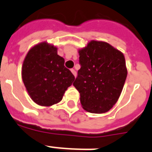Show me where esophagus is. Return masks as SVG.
Here are the masks:
<instances>
[{"label":"esophagus","mask_w":152,"mask_h":152,"mask_svg":"<svg viewBox=\"0 0 152 152\" xmlns=\"http://www.w3.org/2000/svg\"><path fill=\"white\" fill-rule=\"evenodd\" d=\"M71 72H72V73L73 74V76L76 77V72L75 71V69H71Z\"/></svg>","instance_id":"34e87169"}]
</instances>
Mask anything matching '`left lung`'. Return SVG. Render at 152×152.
Returning <instances> with one entry per match:
<instances>
[{"label":"left lung","instance_id":"1","mask_svg":"<svg viewBox=\"0 0 152 152\" xmlns=\"http://www.w3.org/2000/svg\"><path fill=\"white\" fill-rule=\"evenodd\" d=\"M80 69L73 86L88 112H108L120 97L127 77L125 56L108 42L91 40L78 50Z\"/></svg>","mask_w":152,"mask_h":152}]
</instances>
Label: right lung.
I'll use <instances>...</instances> for the list:
<instances>
[{
    "mask_svg": "<svg viewBox=\"0 0 152 152\" xmlns=\"http://www.w3.org/2000/svg\"><path fill=\"white\" fill-rule=\"evenodd\" d=\"M64 64L57 47L47 42L36 44L27 52L21 75L26 90L35 103L51 106L61 101L75 80Z\"/></svg>",
    "mask_w": 152,
    "mask_h": 152,
    "instance_id": "right-lung-1",
    "label": "right lung"
}]
</instances>
